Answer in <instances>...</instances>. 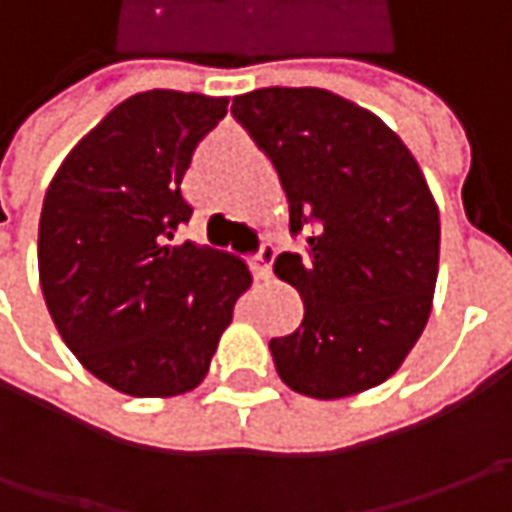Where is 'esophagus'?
Masks as SVG:
<instances>
[{"instance_id": "obj_1", "label": "esophagus", "mask_w": 512, "mask_h": 512, "mask_svg": "<svg viewBox=\"0 0 512 512\" xmlns=\"http://www.w3.org/2000/svg\"><path fill=\"white\" fill-rule=\"evenodd\" d=\"M273 259H276V250L273 247H262L253 259H250V267H253V276L256 279H267L270 276V265H273Z\"/></svg>"}]
</instances>
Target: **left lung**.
<instances>
[{
	"label": "left lung",
	"instance_id": "1",
	"mask_svg": "<svg viewBox=\"0 0 512 512\" xmlns=\"http://www.w3.org/2000/svg\"><path fill=\"white\" fill-rule=\"evenodd\" d=\"M230 113L265 150L307 230V256L282 253L276 276L305 319L270 339L282 382L344 399L390 379L419 342L439 276V207L419 162L370 110L322 88H262Z\"/></svg>",
	"mask_w": 512,
	"mask_h": 512
}]
</instances>
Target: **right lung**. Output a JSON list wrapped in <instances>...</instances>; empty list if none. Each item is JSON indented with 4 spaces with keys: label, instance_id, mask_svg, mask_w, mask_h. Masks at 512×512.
I'll use <instances>...</instances> for the list:
<instances>
[{
    "label": "right lung",
    "instance_id": "add662e5",
    "mask_svg": "<svg viewBox=\"0 0 512 512\" xmlns=\"http://www.w3.org/2000/svg\"><path fill=\"white\" fill-rule=\"evenodd\" d=\"M227 113L225 96L125 99L59 165L39 219L50 319L99 382L139 399L193 390L250 287L242 259L176 245L193 213L182 179Z\"/></svg>",
    "mask_w": 512,
    "mask_h": 512
}]
</instances>
